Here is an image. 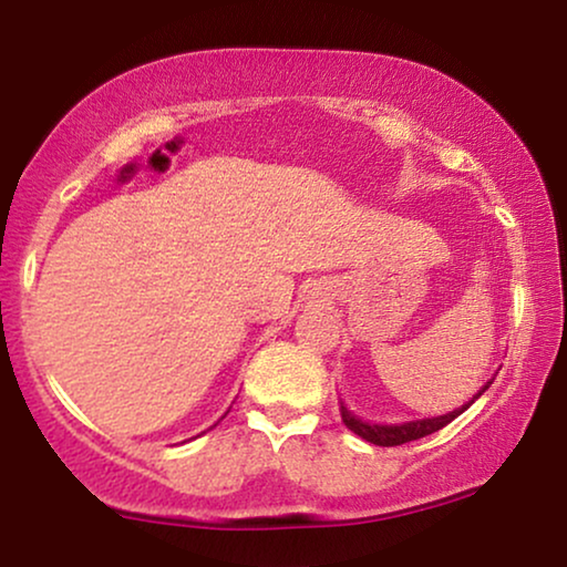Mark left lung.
<instances>
[{
  "label": "left lung",
  "mask_w": 567,
  "mask_h": 567,
  "mask_svg": "<svg viewBox=\"0 0 567 567\" xmlns=\"http://www.w3.org/2000/svg\"><path fill=\"white\" fill-rule=\"evenodd\" d=\"M491 382H488V385H483V390L475 398H481L485 390L491 388ZM475 398L470 403H475ZM470 403L462 405V409H457V411L446 413V416L419 419V421H409V424H390V426L388 424H367V421L357 419L352 411H347V405H341V421H344L347 429H352L357 436H362L364 442L378 444V446H398V444L421 440V436H429V434L440 432V429H444L446 424H450V421L457 419L462 411H467Z\"/></svg>",
  "instance_id": "obj_1"
}]
</instances>
